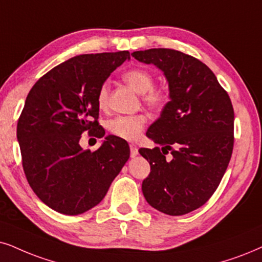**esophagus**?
I'll return each mask as SVG.
<instances>
[{
  "instance_id": "1",
  "label": "esophagus",
  "mask_w": 262,
  "mask_h": 262,
  "mask_svg": "<svg viewBox=\"0 0 262 262\" xmlns=\"http://www.w3.org/2000/svg\"><path fill=\"white\" fill-rule=\"evenodd\" d=\"M129 147H130V156H132V157H135V156L138 155V147L133 144H132Z\"/></svg>"
}]
</instances>
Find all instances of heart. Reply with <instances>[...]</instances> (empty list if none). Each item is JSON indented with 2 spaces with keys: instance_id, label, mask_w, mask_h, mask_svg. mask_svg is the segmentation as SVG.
<instances>
[{
  "instance_id": "heart-1",
  "label": "heart",
  "mask_w": 262,
  "mask_h": 262,
  "mask_svg": "<svg viewBox=\"0 0 262 262\" xmlns=\"http://www.w3.org/2000/svg\"><path fill=\"white\" fill-rule=\"evenodd\" d=\"M124 82L144 95V101L155 108H162L168 102L167 93L162 89L154 88L155 77L145 69H132L123 75ZM108 100V87L102 84L98 93L99 107H106ZM146 123V117L142 115L118 116L108 124V130L116 137L128 141H134L140 138L142 129Z\"/></svg>"
}]
</instances>
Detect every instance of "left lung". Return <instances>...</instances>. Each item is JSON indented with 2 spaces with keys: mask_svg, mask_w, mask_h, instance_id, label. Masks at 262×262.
<instances>
[{
  "mask_svg": "<svg viewBox=\"0 0 262 262\" xmlns=\"http://www.w3.org/2000/svg\"><path fill=\"white\" fill-rule=\"evenodd\" d=\"M163 71L170 101L146 135L162 148H140L151 171L142 181L147 203L162 213L196 210L219 186L233 150L234 114L227 92L198 59L168 48L132 53ZM169 150L172 158L165 155Z\"/></svg>",
  "mask_w": 262,
  "mask_h": 262,
  "instance_id": "obj_1",
  "label": "left lung"
}]
</instances>
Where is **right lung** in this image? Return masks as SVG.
Segmentation results:
<instances>
[{
  "label": "right lung",
  "instance_id": "1",
  "mask_svg": "<svg viewBox=\"0 0 262 262\" xmlns=\"http://www.w3.org/2000/svg\"><path fill=\"white\" fill-rule=\"evenodd\" d=\"M128 51L82 54L55 66L26 97L16 138L28 183L39 200L65 215L100 203L128 161L123 139L108 135L97 151L79 146L83 132L102 138L98 93Z\"/></svg>",
  "mask_w": 262,
  "mask_h": 262
}]
</instances>
